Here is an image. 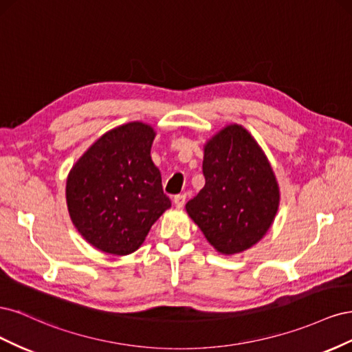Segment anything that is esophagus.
<instances>
[{
    "mask_svg": "<svg viewBox=\"0 0 352 352\" xmlns=\"http://www.w3.org/2000/svg\"><path fill=\"white\" fill-rule=\"evenodd\" d=\"M185 201H186V195H185V194H179V195H175V198H173L175 206H176L177 208H182V207L185 206Z\"/></svg>",
    "mask_w": 352,
    "mask_h": 352,
    "instance_id": "1",
    "label": "esophagus"
}]
</instances>
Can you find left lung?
Wrapping results in <instances>:
<instances>
[{"label":"left lung","instance_id":"8db88e82","mask_svg":"<svg viewBox=\"0 0 352 352\" xmlns=\"http://www.w3.org/2000/svg\"><path fill=\"white\" fill-rule=\"evenodd\" d=\"M206 185L186 211L219 252L232 255L257 243L279 208V185L251 133L229 124L204 145Z\"/></svg>","mask_w":352,"mask_h":352}]
</instances>
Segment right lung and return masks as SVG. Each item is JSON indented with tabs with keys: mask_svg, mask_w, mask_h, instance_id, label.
I'll list each match as a JSON object with an SVG mask.
<instances>
[{
	"mask_svg": "<svg viewBox=\"0 0 352 352\" xmlns=\"http://www.w3.org/2000/svg\"><path fill=\"white\" fill-rule=\"evenodd\" d=\"M154 138L150 124H122L95 141L70 170V219L83 239L102 252L136 251L172 206L151 160Z\"/></svg>",
	"mask_w": 352,
	"mask_h": 352,
	"instance_id": "1",
	"label": "right lung"
}]
</instances>
